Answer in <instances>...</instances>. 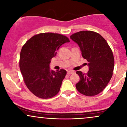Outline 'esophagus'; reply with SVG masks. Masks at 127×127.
Listing matches in <instances>:
<instances>
[{
  "mask_svg": "<svg viewBox=\"0 0 127 127\" xmlns=\"http://www.w3.org/2000/svg\"><path fill=\"white\" fill-rule=\"evenodd\" d=\"M67 74H68V75H70V74L73 73L74 72L73 70H68L67 72Z\"/></svg>",
  "mask_w": 127,
  "mask_h": 127,
  "instance_id": "esophagus-1",
  "label": "esophagus"
}]
</instances>
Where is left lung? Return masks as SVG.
<instances>
[{
  "label": "left lung",
  "instance_id": "1",
  "mask_svg": "<svg viewBox=\"0 0 127 127\" xmlns=\"http://www.w3.org/2000/svg\"><path fill=\"white\" fill-rule=\"evenodd\" d=\"M70 39L79 45L89 66L87 73L76 72L80 80L76 88L83 95H97L106 88L113 75L114 57L112 49L105 39L95 32H77Z\"/></svg>",
  "mask_w": 127,
  "mask_h": 127
}]
</instances>
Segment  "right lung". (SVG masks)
Wrapping results in <instances>:
<instances>
[{"label": "right lung", "instance_id": "right-lung-1", "mask_svg": "<svg viewBox=\"0 0 127 127\" xmlns=\"http://www.w3.org/2000/svg\"><path fill=\"white\" fill-rule=\"evenodd\" d=\"M67 37L53 33L36 34L23 45L20 57V68L24 82L30 91L40 98H50L58 94L66 70L57 72L49 68L51 60Z\"/></svg>", "mask_w": 127, "mask_h": 127}]
</instances>
